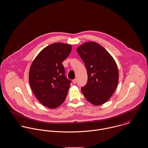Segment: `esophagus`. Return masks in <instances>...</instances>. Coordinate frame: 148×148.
Here are the masks:
<instances>
[{"instance_id":"esophagus-1","label":"esophagus","mask_w":148,"mask_h":148,"mask_svg":"<svg viewBox=\"0 0 148 148\" xmlns=\"http://www.w3.org/2000/svg\"><path fill=\"white\" fill-rule=\"evenodd\" d=\"M76 82H77V80L76 79H74V80H73V84H76Z\"/></svg>"}]
</instances>
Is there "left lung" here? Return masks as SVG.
Returning a JSON list of instances; mask_svg holds the SVG:
<instances>
[{"instance_id": "1", "label": "left lung", "mask_w": 148, "mask_h": 148, "mask_svg": "<svg viewBox=\"0 0 148 148\" xmlns=\"http://www.w3.org/2000/svg\"><path fill=\"white\" fill-rule=\"evenodd\" d=\"M84 62L88 81L81 89L86 99L95 106L106 102L114 92L119 82L116 62L99 44L85 42L77 48Z\"/></svg>"}]
</instances>
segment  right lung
<instances>
[{
	"mask_svg": "<svg viewBox=\"0 0 148 148\" xmlns=\"http://www.w3.org/2000/svg\"><path fill=\"white\" fill-rule=\"evenodd\" d=\"M72 49L69 44H52L38 54L31 64L29 82L36 97L49 108H56L65 101L71 81L65 75L62 63Z\"/></svg>",
	"mask_w": 148,
	"mask_h": 148,
	"instance_id": "1",
	"label": "right lung"
}]
</instances>
